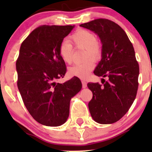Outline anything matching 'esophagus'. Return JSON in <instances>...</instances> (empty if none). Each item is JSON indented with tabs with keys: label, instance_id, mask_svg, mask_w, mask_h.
<instances>
[{
	"label": "esophagus",
	"instance_id": "1",
	"mask_svg": "<svg viewBox=\"0 0 152 152\" xmlns=\"http://www.w3.org/2000/svg\"><path fill=\"white\" fill-rule=\"evenodd\" d=\"M82 87H83V88H85V87H87V82H86L85 80H84V79H82Z\"/></svg>",
	"mask_w": 152,
	"mask_h": 152
}]
</instances>
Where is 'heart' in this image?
<instances>
[{"label": "heart", "instance_id": "b5f03b06", "mask_svg": "<svg viewBox=\"0 0 152 152\" xmlns=\"http://www.w3.org/2000/svg\"><path fill=\"white\" fill-rule=\"evenodd\" d=\"M70 41L76 48L85 49V62L78 63L69 68L68 72L71 76L79 78L87 77L94 67L92 61H99L102 58V49L97 42L96 35L86 29H79L70 37ZM59 53L62 60L70 64L73 59V46L68 41H63L59 48ZM90 58H92L90 60Z\"/></svg>", "mask_w": 152, "mask_h": 152}]
</instances>
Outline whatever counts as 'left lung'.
<instances>
[{
  "mask_svg": "<svg viewBox=\"0 0 152 152\" xmlns=\"http://www.w3.org/2000/svg\"><path fill=\"white\" fill-rule=\"evenodd\" d=\"M80 26L100 37L102 58L94 74L108 78L102 79L103 85L87 84L93 93L88 104L90 115L99 124H113L128 112L137 95L139 65L134 48L124 29L108 19L99 18Z\"/></svg>",
  "mask_w": 152,
  "mask_h": 152,
  "instance_id": "8db88e82",
  "label": "left lung"
}]
</instances>
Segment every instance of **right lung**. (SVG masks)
Returning <instances> with one entry per match:
<instances>
[{
	"label": "right lung",
	"instance_id": "obj_1",
	"mask_svg": "<svg viewBox=\"0 0 152 152\" xmlns=\"http://www.w3.org/2000/svg\"><path fill=\"white\" fill-rule=\"evenodd\" d=\"M73 26L43 25L24 39L16 62L18 87L28 113L38 123L58 126L67 121L72 97L82 89L76 76L60 84L66 73L59 53Z\"/></svg>",
	"mask_w": 152,
	"mask_h": 152
}]
</instances>
